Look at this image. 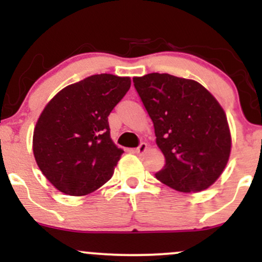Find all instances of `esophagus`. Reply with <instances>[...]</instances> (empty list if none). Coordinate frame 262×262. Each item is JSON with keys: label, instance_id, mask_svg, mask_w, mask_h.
Returning a JSON list of instances; mask_svg holds the SVG:
<instances>
[{"label": "esophagus", "instance_id": "esophagus-1", "mask_svg": "<svg viewBox=\"0 0 262 262\" xmlns=\"http://www.w3.org/2000/svg\"><path fill=\"white\" fill-rule=\"evenodd\" d=\"M146 148H148V145H146V144H145V143H141V144H140V145H139V146H138V148L134 150V151H135V152H137V154H143V152H144V151H145V150H146Z\"/></svg>", "mask_w": 262, "mask_h": 262}]
</instances>
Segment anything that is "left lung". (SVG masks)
<instances>
[{
  "mask_svg": "<svg viewBox=\"0 0 262 262\" xmlns=\"http://www.w3.org/2000/svg\"><path fill=\"white\" fill-rule=\"evenodd\" d=\"M133 82L165 156L156 179L180 192L212 186L231 149L227 116L218 101L197 81L169 74H148Z\"/></svg>",
  "mask_w": 262,
  "mask_h": 262,
  "instance_id": "8db88e82",
  "label": "left lung"
}]
</instances>
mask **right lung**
<instances>
[{
    "instance_id": "add662e5",
    "label": "right lung",
    "mask_w": 262,
    "mask_h": 262,
    "mask_svg": "<svg viewBox=\"0 0 262 262\" xmlns=\"http://www.w3.org/2000/svg\"><path fill=\"white\" fill-rule=\"evenodd\" d=\"M130 89V77L92 75L56 93L39 117L33 152L56 189L85 196L103 186L123 151L111 139L108 116Z\"/></svg>"
}]
</instances>
